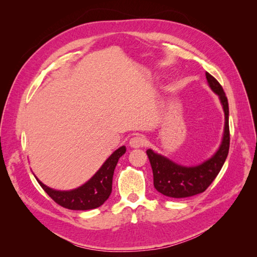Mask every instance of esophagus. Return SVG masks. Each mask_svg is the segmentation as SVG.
I'll return each instance as SVG.
<instances>
[{
    "instance_id": "obj_1",
    "label": "esophagus",
    "mask_w": 257,
    "mask_h": 257,
    "mask_svg": "<svg viewBox=\"0 0 257 257\" xmlns=\"http://www.w3.org/2000/svg\"><path fill=\"white\" fill-rule=\"evenodd\" d=\"M146 145V138L142 135H136L134 137L131 138L130 141V146L132 148H141Z\"/></svg>"
}]
</instances>
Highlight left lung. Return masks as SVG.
Returning a JSON list of instances; mask_svg holds the SVG:
<instances>
[{"label": "left lung", "instance_id": "8db88e82", "mask_svg": "<svg viewBox=\"0 0 257 257\" xmlns=\"http://www.w3.org/2000/svg\"><path fill=\"white\" fill-rule=\"evenodd\" d=\"M206 78L210 89L219 96L225 115L224 133L219 149L211 158L195 166L177 164L164 155L155 153L152 149L147 150L153 172L154 188L168 197L185 198L205 192L220 173L227 158L229 150V110L227 97L222 85L213 76L206 73Z\"/></svg>", "mask_w": 257, "mask_h": 257}]
</instances>
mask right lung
<instances>
[{
  "instance_id": "obj_1",
  "label": "right lung",
  "mask_w": 257,
  "mask_h": 257,
  "mask_svg": "<svg viewBox=\"0 0 257 257\" xmlns=\"http://www.w3.org/2000/svg\"><path fill=\"white\" fill-rule=\"evenodd\" d=\"M125 146L116 149L108 158L95 175L84 184L74 190L58 191L45 185L42 181L41 184L44 191L60 206L71 210H90L102 206L109 197L112 190V177L114 168L119 159L125 153Z\"/></svg>"
}]
</instances>
